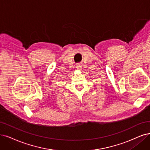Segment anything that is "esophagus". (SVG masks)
Returning <instances> with one entry per match:
<instances>
[{
	"label": "esophagus",
	"instance_id": "34e87169",
	"mask_svg": "<svg viewBox=\"0 0 150 150\" xmlns=\"http://www.w3.org/2000/svg\"><path fill=\"white\" fill-rule=\"evenodd\" d=\"M76 69L77 70H81V65H80V64L76 65Z\"/></svg>",
	"mask_w": 150,
	"mask_h": 150
}]
</instances>
